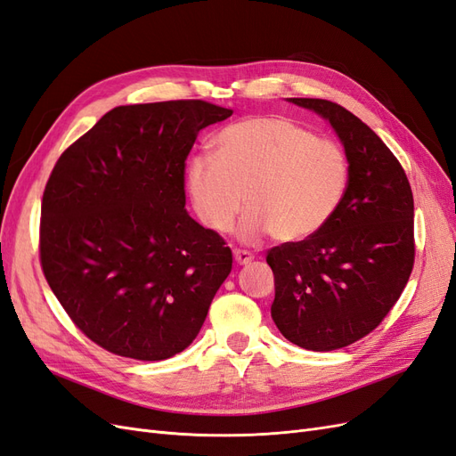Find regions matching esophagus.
I'll use <instances>...</instances> for the list:
<instances>
[{"label": "esophagus", "instance_id": "obj_1", "mask_svg": "<svg viewBox=\"0 0 456 456\" xmlns=\"http://www.w3.org/2000/svg\"><path fill=\"white\" fill-rule=\"evenodd\" d=\"M233 258H236V262L240 266H243V265H249V262L255 258L253 256V253L251 251H245V249H233Z\"/></svg>", "mask_w": 456, "mask_h": 456}]
</instances>
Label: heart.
Wrapping results in <instances>:
<instances>
[{
  "instance_id": "heart-1",
  "label": "heart",
  "mask_w": 456,
  "mask_h": 456,
  "mask_svg": "<svg viewBox=\"0 0 456 456\" xmlns=\"http://www.w3.org/2000/svg\"><path fill=\"white\" fill-rule=\"evenodd\" d=\"M184 183L201 223L218 233L232 228L247 196L249 213L240 238L302 241L338 211L350 183L344 148L281 116L232 123L215 136V156L196 154Z\"/></svg>"
}]
</instances>
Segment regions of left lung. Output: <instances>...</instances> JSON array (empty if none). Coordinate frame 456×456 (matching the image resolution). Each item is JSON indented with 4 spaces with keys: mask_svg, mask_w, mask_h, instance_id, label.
<instances>
[{
    "mask_svg": "<svg viewBox=\"0 0 456 456\" xmlns=\"http://www.w3.org/2000/svg\"><path fill=\"white\" fill-rule=\"evenodd\" d=\"M329 119L350 161L337 215L315 236L272 247V320L300 348L330 352L375 330L415 265V203L402 163L346 108L291 99Z\"/></svg>",
    "mask_w": 456,
    "mask_h": 456,
    "instance_id": "1",
    "label": "left lung"
}]
</instances>
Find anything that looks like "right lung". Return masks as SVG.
I'll return each instance as SVG.
<instances>
[{"label":"right lung","instance_id":"add662e5","mask_svg":"<svg viewBox=\"0 0 456 456\" xmlns=\"http://www.w3.org/2000/svg\"><path fill=\"white\" fill-rule=\"evenodd\" d=\"M232 112L205 101L118 106L54 163L41 270L101 348L159 362L198 337L232 251L186 213L184 169L198 133Z\"/></svg>","mask_w":456,"mask_h":456}]
</instances>
